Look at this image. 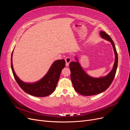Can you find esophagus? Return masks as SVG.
<instances>
[{
  "mask_svg": "<svg viewBox=\"0 0 130 130\" xmlns=\"http://www.w3.org/2000/svg\"><path fill=\"white\" fill-rule=\"evenodd\" d=\"M65 61H66V66L67 67H68L69 66V63L70 62V61H71V59H70V57H67L65 58Z\"/></svg>",
  "mask_w": 130,
  "mask_h": 130,
  "instance_id": "esophagus-1",
  "label": "esophagus"
}]
</instances>
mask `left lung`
<instances>
[{
    "label": "left lung",
    "mask_w": 130,
    "mask_h": 130,
    "mask_svg": "<svg viewBox=\"0 0 130 130\" xmlns=\"http://www.w3.org/2000/svg\"><path fill=\"white\" fill-rule=\"evenodd\" d=\"M100 36L111 43L115 54V61L113 68L107 75L99 78L90 76L81 67L78 59L75 57L76 62L69 64L70 78L73 87L76 91L82 95L89 96L99 94L107 89L115 78L118 66V54L116 46L112 38L105 31H101Z\"/></svg>",
    "instance_id": "1"
}]
</instances>
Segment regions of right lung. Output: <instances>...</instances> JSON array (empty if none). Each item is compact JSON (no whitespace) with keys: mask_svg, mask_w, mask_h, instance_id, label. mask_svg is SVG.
Masks as SVG:
<instances>
[{"mask_svg":"<svg viewBox=\"0 0 130 130\" xmlns=\"http://www.w3.org/2000/svg\"><path fill=\"white\" fill-rule=\"evenodd\" d=\"M12 54L11 55V65L14 77L20 87L26 93L37 97H44L52 94L55 89L62 70L64 68V60H58L51 66L45 75L34 83H26L19 78L15 73L12 65Z\"/></svg>","mask_w":130,"mask_h":130,"instance_id":"add662e5","label":"right lung"}]
</instances>
